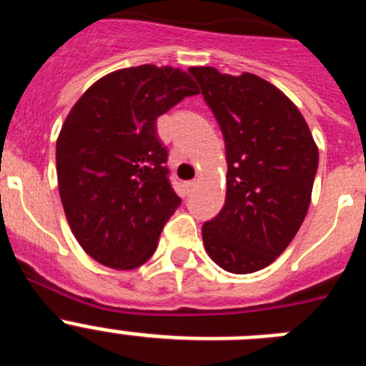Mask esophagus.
<instances>
[{
    "instance_id": "1",
    "label": "esophagus",
    "mask_w": 366,
    "mask_h": 366,
    "mask_svg": "<svg viewBox=\"0 0 366 366\" xmlns=\"http://www.w3.org/2000/svg\"><path fill=\"white\" fill-rule=\"evenodd\" d=\"M194 187H196V179H192V181H187V183H185V189H187V190H192Z\"/></svg>"
}]
</instances>
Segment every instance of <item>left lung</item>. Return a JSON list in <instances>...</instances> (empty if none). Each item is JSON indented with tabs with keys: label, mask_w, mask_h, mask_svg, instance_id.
Here are the masks:
<instances>
[{
	"label": "left lung",
	"mask_w": 366,
	"mask_h": 366,
	"mask_svg": "<svg viewBox=\"0 0 366 366\" xmlns=\"http://www.w3.org/2000/svg\"><path fill=\"white\" fill-rule=\"evenodd\" d=\"M222 128L227 157L225 205L202 227L209 257L229 273L264 269L302 225L319 148L292 100L257 74L190 67Z\"/></svg>",
	"instance_id": "left-lung-1"
}]
</instances>
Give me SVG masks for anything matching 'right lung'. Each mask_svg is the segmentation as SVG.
I'll use <instances>...</instances> for the list:
<instances>
[{
  "label": "right lung",
  "mask_w": 366,
  "mask_h": 366,
  "mask_svg": "<svg viewBox=\"0 0 366 366\" xmlns=\"http://www.w3.org/2000/svg\"><path fill=\"white\" fill-rule=\"evenodd\" d=\"M198 93L192 76L176 67H128L97 80L64 121L60 199L76 242L102 266L135 269L154 254L181 203L155 121Z\"/></svg>",
  "instance_id": "right-lung-1"
}]
</instances>
